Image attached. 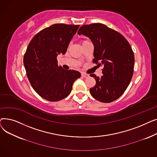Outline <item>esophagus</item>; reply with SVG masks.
<instances>
[{"label": "esophagus", "mask_w": 157, "mask_h": 157, "mask_svg": "<svg viewBox=\"0 0 157 157\" xmlns=\"http://www.w3.org/2000/svg\"><path fill=\"white\" fill-rule=\"evenodd\" d=\"M81 76L83 78H88L89 77V75L87 74H85L84 72H82L81 73Z\"/></svg>", "instance_id": "obj_1"}]
</instances>
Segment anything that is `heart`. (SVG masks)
Here are the masks:
<instances>
[{
	"label": "heart",
	"instance_id": "heart-1",
	"mask_svg": "<svg viewBox=\"0 0 157 157\" xmlns=\"http://www.w3.org/2000/svg\"><path fill=\"white\" fill-rule=\"evenodd\" d=\"M88 40H83L81 41V43L82 44H83V43H86V42H88Z\"/></svg>",
	"mask_w": 157,
	"mask_h": 157
}]
</instances>
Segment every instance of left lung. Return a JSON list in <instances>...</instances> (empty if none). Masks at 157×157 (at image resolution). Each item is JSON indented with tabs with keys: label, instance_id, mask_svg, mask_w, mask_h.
<instances>
[{
	"label": "left lung",
	"instance_id": "left-lung-1",
	"mask_svg": "<svg viewBox=\"0 0 157 157\" xmlns=\"http://www.w3.org/2000/svg\"><path fill=\"white\" fill-rule=\"evenodd\" d=\"M78 34L92 40L93 62L103 66L101 78L90 74L96 81L95 86L90 89V94L104 103L117 100L124 93L133 75L134 55L130 44L119 32L102 23L84 25Z\"/></svg>",
	"mask_w": 157,
	"mask_h": 157
}]
</instances>
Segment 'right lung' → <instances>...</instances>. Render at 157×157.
Returning a JSON list of instances; mask_svg holds the SVG:
<instances>
[{"instance_id": "right-lung-1", "label": "right lung", "mask_w": 157, "mask_h": 157, "mask_svg": "<svg viewBox=\"0 0 157 157\" xmlns=\"http://www.w3.org/2000/svg\"><path fill=\"white\" fill-rule=\"evenodd\" d=\"M79 25L53 24L32 38L24 55L23 63L30 85L44 99L56 102L67 97L79 72L58 65L57 55H64Z\"/></svg>"}]
</instances>
